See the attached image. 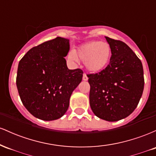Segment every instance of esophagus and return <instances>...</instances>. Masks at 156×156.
<instances>
[{
    "mask_svg": "<svg viewBox=\"0 0 156 156\" xmlns=\"http://www.w3.org/2000/svg\"><path fill=\"white\" fill-rule=\"evenodd\" d=\"M88 80V77H87V74H85V73H84V74L83 75V80Z\"/></svg>",
    "mask_w": 156,
    "mask_h": 156,
    "instance_id": "obj_1",
    "label": "esophagus"
}]
</instances>
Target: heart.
I'll use <instances>...</instances> for the list:
<instances>
[{
    "mask_svg": "<svg viewBox=\"0 0 156 156\" xmlns=\"http://www.w3.org/2000/svg\"><path fill=\"white\" fill-rule=\"evenodd\" d=\"M68 59L78 62L79 59L85 62L89 72L100 73L106 68L112 58V48L107 42L92 41L80 45L76 52L71 51Z\"/></svg>",
    "mask_w": 156,
    "mask_h": 156,
    "instance_id": "heart-1",
    "label": "heart"
}]
</instances>
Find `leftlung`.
<instances>
[{
	"mask_svg": "<svg viewBox=\"0 0 156 156\" xmlns=\"http://www.w3.org/2000/svg\"><path fill=\"white\" fill-rule=\"evenodd\" d=\"M105 37L112 58L105 69L88 75L89 103L97 117L116 122L136 108L144 90V71L140 59L126 44Z\"/></svg>",
	"mask_w": 156,
	"mask_h": 156,
	"instance_id": "left-lung-1",
	"label": "left lung"
}]
</instances>
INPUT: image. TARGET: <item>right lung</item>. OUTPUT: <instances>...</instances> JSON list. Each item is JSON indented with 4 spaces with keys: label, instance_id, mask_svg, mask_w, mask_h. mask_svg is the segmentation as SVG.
<instances>
[{
    "label": "right lung",
    "instance_id": "1",
    "mask_svg": "<svg viewBox=\"0 0 156 156\" xmlns=\"http://www.w3.org/2000/svg\"><path fill=\"white\" fill-rule=\"evenodd\" d=\"M69 39L56 37L31 48L20 61L16 83L23 105L44 121L65 114L69 98L82 80L83 71L69 69L64 57Z\"/></svg>",
    "mask_w": 156,
    "mask_h": 156
}]
</instances>
